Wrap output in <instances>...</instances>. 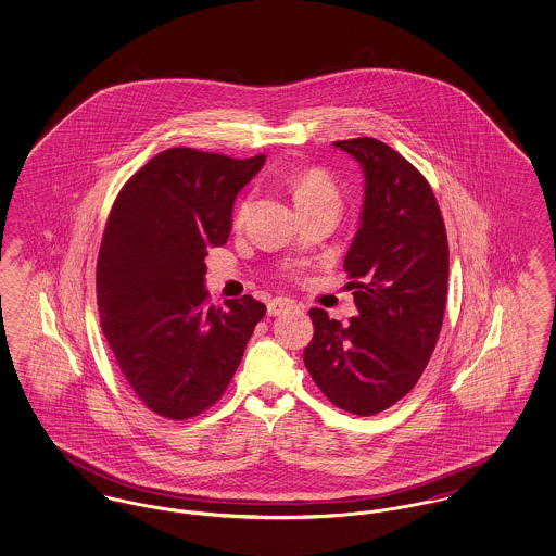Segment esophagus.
Masks as SVG:
<instances>
[{
    "mask_svg": "<svg viewBox=\"0 0 556 556\" xmlns=\"http://www.w3.org/2000/svg\"><path fill=\"white\" fill-rule=\"evenodd\" d=\"M266 308H268V317H279V315H283L288 311H295L298 304L290 300V298H275V300L268 302Z\"/></svg>",
    "mask_w": 556,
    "mask_h": 556,
    "instance_id": "34e87169",
    "label": "esophagus"
}]
</instances>
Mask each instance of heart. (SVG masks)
<instances>
[{
	"instance_id": "1",
	"label": "heart",
	"mask_w": 556,
	"mask_h": 556,
	"mask_svg": "<svg viewBox=\"0 0 556 556\" xmlns=\"http://www.w3.org/2000/svg\"><path fill=\"white\" fill-rule=\"evenodd\" d=\"M293 198H295V204L298 202H304V200H315V198H336V191L331 184L318 175V173H306V175H300L295 179V186H293ZM248 211V204L241 206L239 216H243V212Z\"/></svg>"
}]
</instances>
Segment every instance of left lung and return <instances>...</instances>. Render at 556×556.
Masks as SVG:
<instances>
[{
  "mask_svg": "<svg viewBox=\"0 0 556 556\" xmlns=\"http://www.w3.org/2000/svg\"><path fill=\"white\" fill-rule=\"evenodd\" d=\"M363 168L361 227L344 258L358 317L344 327L320 308L304 365L352 415H377L419 381L438 342L448 290V238L424 175L372 137L336 141Z\"/></svg>",
  "mask_w": 556,
  "mask_h": 556,
  "instance_id": "left-lung-1",
  "label": "left lung"
}]
</instances>
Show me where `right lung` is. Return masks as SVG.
<instances>
[{"mask_svg":"<svg viewBox=\"0 0 556 556\" xmlns=\"http://www.w3.org/2000/svg\"><path fill=\"white\" fill-rule=\"evenodd\" d=\"M266 156L170 148L121 189L98 256V311L137 397L160 417L212 406L238 370L266 306L252 295L208 304L206 250L231 233L239 191Z\"/></svg>","mask_w":556,"mask_h":556,"instance_id":"right-lung-1","label":"right lung"}]
</instances>
